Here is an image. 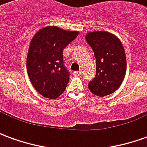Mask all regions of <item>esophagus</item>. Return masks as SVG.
Here are the masks:
<instances>
[{
	"label": "esophagus",
	"mask_w": 147,
	"mask_h": 147,
	"mask_svg": "<svg viewBox=\"0 0 147 147\" xmlns=\"http://www.w3.org/2000/svg\"><path fill=\"white\" fill-rule=\"evenodd\" d=\"M75 76H80L82 75V71H75L73 73Z\"/></svg>",
	"instance_id": "34e87169"
}]
</instances>
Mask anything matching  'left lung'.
<instances>
[{"mask_svg":"<svg viewBox=\"0 0 147 147\" xmlns=\"http://www.w3.org/2000/svg\"><path fill=\"white\" fill-rule=\"evenodd\" d=\"M86 40L92 48L96 60V76L89 83L88 88L98 97L111 94L120 87L126 73L123 44L108 31L89 32Z\"/></svg>","mask_w":147,"mask_h":147,"instance_id":"1","label":"left lung"}]
</instances>
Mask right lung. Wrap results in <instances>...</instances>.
Here are the masks:
<instances>
[{
	"instance_id": "1",
	"label": "right lung",
	"mask_w": 147,
	"mask_h": 147,
	"mask_svg": "<svg viewBox=\"0 0 147 147\" xmlns=\"http://www.w3.org/2000/svg\"><path fill=\"white\" fill-rule=\"evenodd\" d=\"M78 34L79 31L48 26L39 30L30 41L28 76L37 91L47 98H57L67 87L70 74L63 64V49Z\"/></svg>"
}]
</instances>
